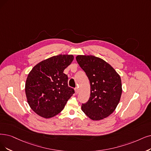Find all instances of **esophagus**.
Wrapping results in <instances>:
<instances>
[{"label":"esophagus","mask_w":151,"mask_h":151,"mask_svg":"<svg viewBox=\"0 0 151 151\" xmlns=\"http://www.w3.org/2000/svg\"><path fill=\"white\" fill-rule=\"evenodd\" d=\"M75 92H76V93H79V89H78L77 87H76V88H75Z\"/></svg>","instance_id":"obj_1"}]
</instances>
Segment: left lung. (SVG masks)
<instances>
[{
    "label": "left lung",
    "mask_w": 151,
    "mask_h": 151,
    "mask_svg": "<svg viewBox=\"0 0 151 151\" xmlns=\"http://www.w3.org/2000/svg\"><path fill=\"white\" fill-rule=\"evenodd\" d=\"M77 63L86 72L90 84V96L82 110L92 120L108 117L115 110L122 93L120 76L101 58L79 55Z\"/></svg>",
    "instance_id": "8db88e82"
}]
</instances>
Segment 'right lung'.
<instances>
[{
  "label": "right lung",
  "mask_w": 151,
  "mask_h": 151,
  "mask_svg": "<svg viewBox=\"0 0 151 151\" xmlns=\"http://www.w3.org/2000/svg\"><path fill=\"white\" fill-rule=\"evenodd\" d=\"M73 59L72 55L55 56L40 62L29 72L25 83L27 101L40 116H56L75 93L68 86V77L63 72Z\"/></svg>",
  "instance_id": "1"
}]
</instances>
